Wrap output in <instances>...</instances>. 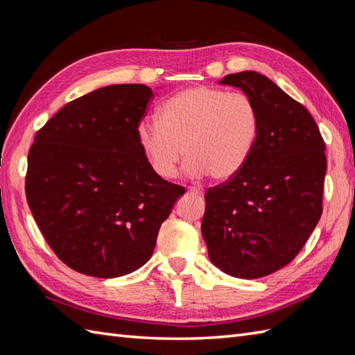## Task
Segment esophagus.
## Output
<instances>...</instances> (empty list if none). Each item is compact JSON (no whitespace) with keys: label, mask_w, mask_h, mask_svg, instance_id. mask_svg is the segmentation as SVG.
<instances>
[{"label":"esophagus","mask_w":355,"mask_h":355,"mask_svg":"<svg viewBox=\"0 0 355 355\" xmlns=\"http://www.w3.org/2000/svg\"><path fill=\"white\" fill-rule=\"evenodd\" d=\"M187 192L192 193V195H201L202 193V189L200 186H191L189 189H187Z\"/></svg>","instance_id":"1"}]
</instances>
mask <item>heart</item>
Listing matches in <instances>:
<instances>
[{"mask_svg": "<svg viewBox=\"0 0 355 355\" xmlns=\"http://www.w3.org/2000/svg\"><path fill=\"white\" fill-rule=\"evenodd\" d=\"M258 105L245 93L193 87L173 94L158 110L157 123H141L139 143L162 178L175 177L186 155L192 177L230 180L244 169L259 137Z\"/></svg>", "mask_w": 355, "mask_h": 355, "instance_id": "1", "label": "heart"}]
</instances>
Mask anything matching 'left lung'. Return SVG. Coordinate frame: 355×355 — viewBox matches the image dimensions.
I'll return each mask as SVG.
<instances>
[{
  "label": "left lung",
  "mask_w": 355,
  "mask_h": 355,
  "mask_svg": "<svg viewBox=\"0 0 355 355\" xmlns=\"http://www.w3.org/2000/svg\"><path fill=\"white\" fill-rule=\"evenodd\" d=\"M221 84L253 97L261 128L244 169L207 189L201 233L214 266L258 279L296 258L320 220L325 141L304 105L262 74H227Z\"/></svg>",
  "instance_id": "1"
}]
</instances>
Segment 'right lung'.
Masks as SVG:
<instances>
[{
	"label": "right lung",
	"mask_w": 355,
	"mask_h": 355,
	"mask_svg": "<svg viewBox=\"0 0 355 355\" xmlns=\"http://www.w3.org/2000/svg\"><path fill=\"white\" fill-rule=\"evenodd\" d=\"M153 89L110 85L59 110L28 150L26 197L44 239L65 266L94 277L132 273L184 187L150 168L137 130Z\"/></svg>",
	"instance_id": "add662e5"
}]
</instances>
